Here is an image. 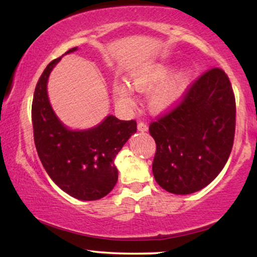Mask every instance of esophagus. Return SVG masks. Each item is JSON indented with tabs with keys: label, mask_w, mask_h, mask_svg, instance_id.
Returning a JSON list of instances; mask_svg holds the SVG:
<instances>
[{
	"label": "esophagus",
	"mask_w": 257,
	"mask_h": 257,
	"mask_svg": "<svg viewBox=\"0 0 257 257\" xmlns=\"http://www.w3.org/2000/svg\"><path fill=\"white\" fill-rule=\"evenodd\" d=\"M138 130L140 132H147L149 131V126H147V124H145V122L140 121L138 124Z\"/></svg>",
	"instance_id": "1"
}]
</instances>
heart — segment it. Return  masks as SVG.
<instances>
[{
	"instance_id": "b5f03b06",
	"label": "heart",
	"mask_w": 257,
	"mask_h": 257,
	"mask_svg": "<svg viewBox=\"0 0 257 257\" xmlns=\"http://www.w3.org/2000/svg\"><path fill=\"white\" fill-rule=\"evenodd\" d=\"M174 71V66L158 63L131 75V84L140 92H151L150 107L158 113L172 111L184 99L192 84L193 70L188 66ZM114 99L124 106L131 107L136 99L131 86L125 82H115L112 86Z\"/></svg>"
}]
</instances>
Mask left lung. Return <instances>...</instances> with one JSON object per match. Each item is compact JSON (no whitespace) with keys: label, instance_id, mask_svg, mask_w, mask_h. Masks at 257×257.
Wrapping results in <instances>:
<instances>
[{"label":"left lung","instance_id":"1","mask_svg":"<svg viewBox=\"0 0 257 257\" xmlns=\"http://www.w3.org/2000/svg\"><path fill=\"white\" fill-rule=\"evenodd\" d=\"M235 133V97L224 71L212 69L193 84L171 113L150 125L157 144L152 171L158 185L192 194L215 179L229 158Z\"/></svg>","mask_w":257,"mask_h":257}]
</instances>
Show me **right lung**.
<instances>
[{
	"label": "right lung",
	"mask_w": 257,
	"mask_h": 257,
	"mask_svg": "<svg viewBox=\"0 0 257 257\" xmlns=\"http://www.w3.org/2000/svg\"><path fill=\"white\" fill-rule=\"evenodd\" d=\"M77 50L78 47L72 48L64 55ZM62 57L45 68L35 89L31 108L35 146L44 170L63 192L93 201L107 195L117 184L114 158L137 132V122L107 114L90 128L68 127L55 113L48 94L49 76Z\"/></svg>",
	"instance_id": "obj_1"
}]
</instances>
